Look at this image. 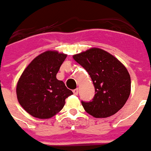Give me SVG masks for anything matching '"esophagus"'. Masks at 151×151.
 I'll list each match as a JSON object with an SVG mask.
<instances>
[{"label":"esophagus","mask_w":151,"mask_h":151,"mask_svg":"<svg viewBox=\"0 0 151 151\" xmlns=\"http://www.w3.org/2000/svg\"><path fill=\"white\" fill-rule=\"evenodd\" d=\"M73 93L74 95H78V89H74V90L73 91Z\"/></svg>","instance_id":"obj_1"}]
</instances>
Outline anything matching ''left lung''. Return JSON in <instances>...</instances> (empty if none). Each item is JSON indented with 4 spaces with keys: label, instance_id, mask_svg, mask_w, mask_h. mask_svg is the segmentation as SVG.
<instances>
[{
    "label": "left lung",
    "instance_id": "left-lung-1",
    "mask_svg": "<svg viewBox=\"0 0 151 151\" xmlns=\"http://www.w3.org/2000/svg\"><path fill=\"white\" fill-rule=\"evenodd\" d=\"M73 58L88 73L95 88L93 101H82L84 110L94 117L105 118L122 109L131 93V77L127 68L98 48H91Z\"/></svg>",
    "mask_w": 151,
    "mask_h": 151
}]
</instances>
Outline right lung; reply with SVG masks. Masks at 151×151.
I'll use <instances>...</instances> for the list:
<instances>
[{
	"label": "right lung",
	"instance_id": "obj_1",
	"mask_svg": "<svg viewBox=\"0 0 151 151\" xmlns=\"http://www.w3.org/2000/svg\"><path fill=\"white\" fill-rule=\"evenodd\" d=\"M67 54L48 50L33 59L16 85L20 106L34 117L51 118L62 110L65 99L73 92L57 79L60 66Z\"/></svg>",
	"mask_w": 151,
	"mask_h": 151
}]
</instances>
